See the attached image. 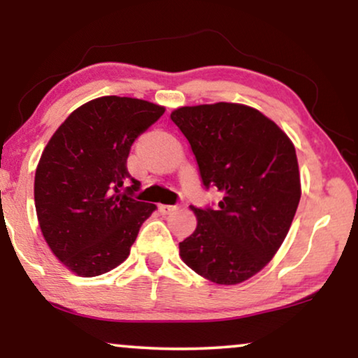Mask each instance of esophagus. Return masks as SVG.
Listing matches in <instances>:
<instances>
[{"label": "esophagus", "instance_id": "obj_1", "mask_svg": "<svg viewBox=\"0 0 358 358\" xmlns=\"http://www.w3.org/2000/svg\"><path fill=\"white\" fill-rule=\"evenodd\" d=\"M158 208H159V212L163 213V215H169V213H173V212H176V210H178V207H176V205H163V203H161Z\"/></svg>", "mask_w": 358, "mask_h": 358}]
</instances>
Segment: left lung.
I'll list each match as a JSON object with an SVG mask.
<instances>
[{
    "mask_svg": "<svg viewBox=\"0 0 358 358\" xmlns=\"http://www.w3.org/2000/svg\"><path fill=\"white\" fill-rule=\"evenodd\" d=\"M190 143L205 189L223 194L217 208L192 207L197 228L179 243L182 261L207 280L236 285L271 262L301 197L295 146L252 107L217 102L171 114Z\"/></svg>",
    "mask_w": 358,
    "mask_h": 358,
    "instance_id": "left-lung-1",
    "label": "left lung"
}]
</instances>
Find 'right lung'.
Segmentation results:
<instances>
[{
	"label": "right lung",
	"instance_id": "add662e5",
	"mask_svg": "<svg viewBox=\"0 0 358 358\" xmlns=\"http://www.w3.org/2000/svg\"><path fill=\"white\" fill-rule=\"evenodd\" d=\"M164 107L134 97L92 99L58 127L38 161L36 212L52 252L81 277H96L129 257L156 205L134 194L127 171L134 141Z\"/></svg>",
	"mask_w": 358,
	"mask_h": 358
}]
</instances>
